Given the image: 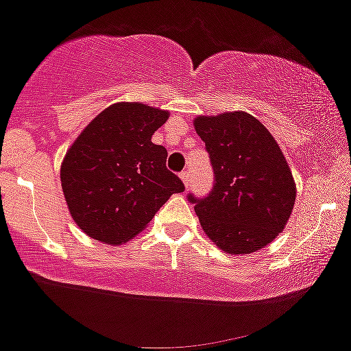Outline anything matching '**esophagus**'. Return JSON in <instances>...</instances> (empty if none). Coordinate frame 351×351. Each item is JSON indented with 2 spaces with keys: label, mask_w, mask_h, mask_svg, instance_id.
Masks as SVG:
<instances>
[{
  "label": "esophagus",
  "mask_w": 351,
  "mask_h": 351,
  "mask_svg": "<svg viewBox=\"0 0 351 351\" xmlns=\"http://www.w3.org/2000/svg\"><path fill=\"white\" fill-rule=\"evenodd\" d=\"M180 178H182V182L184 183V188L190 186V173H188V171H183L182 175H180Z\"/></svg>",
  "instance_id": "34e87169"
}]
</instances>
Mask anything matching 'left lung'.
Instances as JSON below:
<instances>
[{
    "label": "left lung",
    "mask_w": 351,
    "mask_h": 351,
    "mask_svg": "<svg viewBox=\"0 0 351 351\" xmlns=\"http://www.w3.org/2000/svg\"><path fill=\"white\" fill-rule=\"evenodd\" d=\"M215 171L203 199L190 196L206 237L228 255H248L287 226L296 184L287 158L267 126L245 111L193 119Z\"/></svg>",
    "instance_id": "1"
}]
</instances>
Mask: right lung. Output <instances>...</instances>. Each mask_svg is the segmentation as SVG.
I'll return each mask as SVG.
<instances>
[{
	"mask_svg": "<svg viewBox=\"0 0 351 351\" xmlns=\"http://www.w3.org/2000/svg\"><path fill=\"white\" fill-rule=\"evenodd\" d=\"M168 117V111L145 103H114L68 148L61 188L69 215L90 238L126 243L143 232L169 196L184 190L167 168V149L152 141Z\"/></svg>",
	"mask_w": 351,
	"mask_h": 351,
	"instance_id": "right-lung-1",
	"label": "right lung"
}]
</instances>
